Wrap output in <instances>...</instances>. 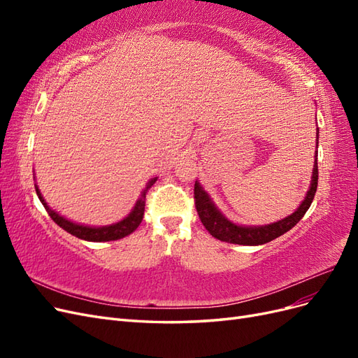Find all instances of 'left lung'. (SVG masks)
<instances>
[{
  "label": "left lung",
  "instance_id": "obj_1",
  "mask_svg": "<svg viewBox=\"0 0 358 358\" xmlns=\"http://www.w3.org/2000/svg\"><path fill=\"white\" fill-rule=\"evenodd\" d=\"M318 136L320 129L317 127V148H318ZM315 161H313V170L310 178V185L305 196V200L300 203L299 208L285 218L279 220L272 224L266 225H242L236 224L220 210L218 206L213 203L210 196L204 191L200 185V182L196 180L194 185V199H196V208L199 212L200 220L213 237L218 241L236 245H246V246H257L272 242L276 237L282 236L289 231L301 218L303 215L310 208L312 200L315 197L317 187H318V150H315Z\"/></svg>",
  "mask_w": 358,
  "mask_h": 358
}]
</instances>
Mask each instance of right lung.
Returning a JSON list of instances; mask_svg holds the SVG:
<instances>
[{"instance_id":"right-lung-1","label":"right lung","mask_w":358,"mask_h":358,"mask_svg":"<svg viewBox=\"0 0 358 358\" xmlns=\"http://www.w3.org/2000/svg\"><path fill=\"white\" fill-rule=\"evenodd\" d=\"M158 178H150L148 180V183L145 185V188L140 192V196L134 204V208L131 209L125 218H122L121 221H117L115 224L110 225H101V227H92V225H85V224H79L70 221L66 216L59 215L57 210H53L50 206L48 204V201L45 200V197L41 196V192L38 189L37 182L34 183L36 187V192L41 201V204L45 206V209L48 210L50 218L55 221L61 229L66 230L67 233L79 237L82 241H88V242H110V241H117L122 239V237L131 234L137 227L140 225L143 220V213H145V200H146V192L148 189L154 185Z\"/></svg>"}]
</instances>
